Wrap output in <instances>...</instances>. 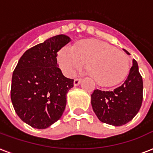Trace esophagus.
<instances>
[{
	"instance_id": "esophagus-1",
	"label": "esophagus",
	"mask_w": 153,
	"mask_h": 153,
	"mask_svg": "<svg viewBox=\"0 0 153 153\" xmlns=\"http://www.w3.org/2000/svg\"><path fill=\"white\" fill-rule=\"evenodd\" d=\"M82 79H74V86H78V85L81 82Z\"/></svg>"
}]
</instances>
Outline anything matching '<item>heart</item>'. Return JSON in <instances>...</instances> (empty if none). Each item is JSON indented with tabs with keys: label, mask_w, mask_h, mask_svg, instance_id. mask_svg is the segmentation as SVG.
I'll return each mask as SVG.
<instances>
[{
	"label": "heart",
	"mask_w": 153,
	"mask_h": 153,
	"mask_svg": "<svg viewBox=\"0 0 153 153\" xmlns=\"http://www.w3.org/2000/svg\"><path fill=\"white\" fill-rule=\"evenodd\" d=\"M62 71L71 76L87 62L91 76L98 84L114 86L123 80L129 71V58L124 52L108 43L95 39H85L74 47L65 46L58 55Z\"/></svg>",
	"instance_id": "1"
}]
</instances>
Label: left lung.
<instances>
[{"instance_id": "left-lung-1", "label": "left lung", "mask_w": 153, "mask_h": 153, "mask_svg": "<svg viewBox=\"0 0 153 153\" xmlns=\"http://www.w3.org/2000/svg\"><path fill=\"white\" fill-rule=\"evenodd\" d=\"M142 101L143 79L135 59L128 78L120 87L110 91L96 89L91 94L92 108L99 120L114 126L131 121L140 109Z\"/></svg>"}]
</instances>
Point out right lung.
I'll list each match as a JSON object with an SVG mask.
<instances>
[{"instance_id": "1", "label": "right lung", "mask_w": 153, "mask_h": 153, "mask_svg": "<svg viewBox=\"0 0 153 153\" xmlns=\"http://www.w3.org/2000/svg\"><path fill=\"white\" fill-rule=\"evenodd\" d=\"M71 41L57 35L25 51L12 77L11 100L20 119L34 128L45 129L61 118L66 94L74 79L58 66V51Z\"/></svg>"}]
</instances>
